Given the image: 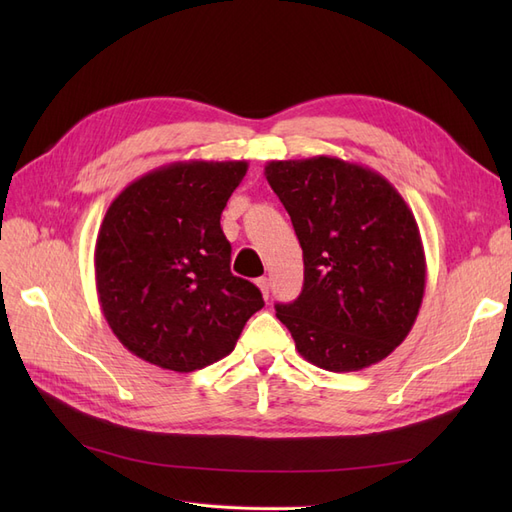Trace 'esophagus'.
Returning a JSON list of instances; mask_svg holds the SVG:
<instances>
[{
	"label": "esophagus",
	"instance_id": "1",
	"mask_svg": "<svg viewBox=\"0 0 512 512\" xmlns=\"http://www.w3.org/2000/svg\"><path fill=\"white\" fill-rule=\"evenodd\" d=\"M256 286L260 288V292H262V297H265V299H269V290H271V284H269V280H267V277H258V280H256Z\"/></svg>",
	"mask_w": 512,
	"mask_h": 512
}]
</instances>
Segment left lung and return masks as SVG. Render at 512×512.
<instances>
[{
    "instance_id": "8db88e82",
    "label": "left lung",
    "mask_w": 512,
    "mask_h": 512,
    "mask_svg": "<svg viewBox=\"0 0 512 512\" xmlns=\"http://www.w3.org/2000/svg\"><path fill=\"white\" fill-rule=\"evenodd\" d=\"M303 250V290L277 303L299 354L359 371L408 337L425 294L421 232L382 175L331 156L265 166Z\"/></svg>"
}]
</instances>
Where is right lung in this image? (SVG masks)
Listing matches in <instances>:
<instances>
[{
  "mask_svg": "<svg viewBox=\"0 0 512 512\" xmlns=\"http://www.w3.org/2000/svg\"><path fill=\"white\" fill-rule=\"evenodd\" d=\"M247 162H175L132 181L96 241L102 314L138 359L188 374L224 359L260 290L230 273L220 218Z\"/></svg>",
  "mask_w": 512,
  "mask_h": 512,
  "instance_id": "add662e5",
  "label": "right lung"
}]
</instances>
